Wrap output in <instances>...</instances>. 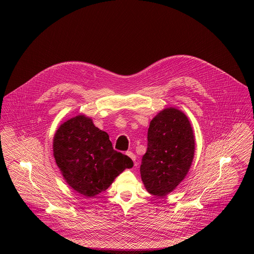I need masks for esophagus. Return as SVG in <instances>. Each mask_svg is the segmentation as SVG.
<instances>
[{
    "label": "esophagus",
    "mask_w": 254,
    "mask_h": 254,
    "mask_svg": "<svg viewBox=\"0 0 254 254\" xmlns=\"http://www.w3.org/2000/svg\"><path fill=\"white\" fill-rule=\"evenodd\" d=\"M127 155L133 162H135V156H134V154H133L132 152H127Z\"/></svg>",
    "instance_id": "1"
}]
</instances>
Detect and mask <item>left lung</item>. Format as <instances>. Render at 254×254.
Segmentation results:
<instances>
[{
    "mask_svg": "<svg viewBox=\"0 0 254 254\" xmlns=\"http://www.w3.org/2000/svg\"><path fill=\"white\" fill-rule=\"evenodd\" d=\"M194 154L195 135L187 116L175 107L161 111L150 123L139 169L147 191L158 197L173 192L186 178Z\"/></svg>",
    "mask_w": 254,
    "mask_h": 254,
    "instance_id": "obj_1",
    "label": "left lung"
}]
</instances>
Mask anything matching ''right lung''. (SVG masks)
<instances>
[{
	"instance_id": "right-lung-1",
	"label": "right lung",
	"mask_w": 254,
	"mask_h": 254,
	"mask_svg": "<svg viewBox=\"0 0 254 254\" xmlns=\"http://www.w3.org/2000/svg\"><path fill=\"white\" fill-rule=\"evenodd\" d=\"M53 156L69 187L86 198L110 187L131 159L114 150L107 132L78 115L61 124L53 137Z\"/></svg>"
}]
</instances>
